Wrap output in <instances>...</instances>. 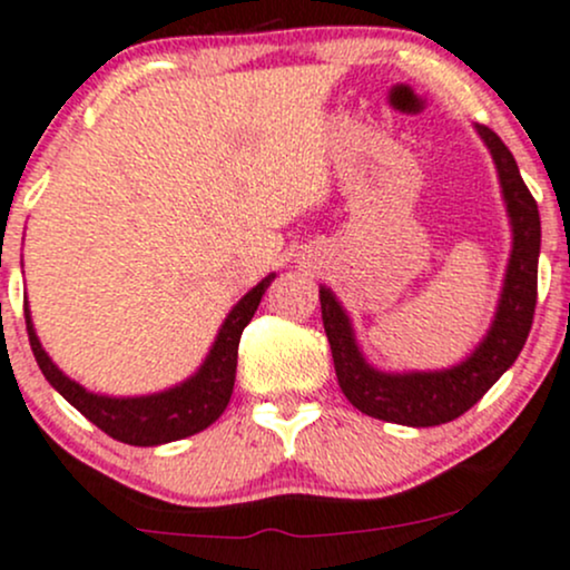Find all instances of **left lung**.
Instances as JSON below:
<instances>
[{
    "instance_id": "obj_1",
    "label": "left lung",
    "mask_w": 570,
    "mask_h": 570,
    "mask_svg": "<svg viewBox=\"0 0 570 570\" xmlns=\"http://www.w3.org/2000/svg\"><path fill=\"white\" fill-rule=\"evenodd\" d=\"M490 148L503 186L505 208L514 229L509 271L500 295L495 322L481 346L458 367L435 373H379L362 360L354 343L352 324L330 289H318L322 322L333 348L335 376L343 395L354 409L384 422L409 428H435L465 414L484 392L514 365L533 327L535 297H539V252L541 218L533 194L524 186L519 167L505 142L490 127H476Z\"/></svg>"
}]
</instances>
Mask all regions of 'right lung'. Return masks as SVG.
<instances>
[{"label": "right lung", "instance_id": "add662e5", "mask_svg": "<svg viewBox=\"0 0 570 570\" xmlns=\"http://www.w3.org/2000/svg\"><path fill=\"white\" fill-rule=\"evenodd\" d=\"M275 275H267L248 292L240 303L229 311L227 322L218 330V337L210 348L208 360L197 371V376L184 381L175 390L159 392L148 397H105L86 392L83 386L67 379L59 367L53 365L51 356L42 352L37 341L35 327H31L29 308L23 305L27 316V333L31 352H35L37 365L48 384L59 392L67 403H72L89 422L97 424L102 433H108L116 441L129 443V446H159V443L178 441V438L194 435L214 424L227 409L235 386V367H237V346L246 324L252 322L256 305L271 286Z\"/></svg>", "mask_w": 570, "mask_h": 570}]
</instances>
